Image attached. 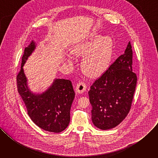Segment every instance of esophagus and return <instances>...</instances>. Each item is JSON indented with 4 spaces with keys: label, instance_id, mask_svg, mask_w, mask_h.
<instances>
[{
    "label": "esophagus",
    "instance_id": "obj_1",
    "mask_svg": "<svg viewBox=\"0 0 158 158\" xmlns=\"http://www.w3.org/2000/svg\"><path fill=\"white\" fill-rule=\"evenodd\" d=\"M87 87V85L85 82L84 81H80L77 84L76 87V91L78 93H82L84 91H85Z\"/></svg>",
    "mask_w": 158,
    "mask_h": 158
}]
</instances>
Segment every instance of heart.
Masks as SVG:
<instances>
[{
	"instance_id": "b5f03b06",
	"label": "heart",
	"mask_w": 158,
	"mask_h": 158,
	"mask_svg": "<svg viewBox=\"0 0 158 158\" xmlns=\"http://www.w3.org/2000/svg\"><path fill=\"white\" fill-rule=\"evenodd\" d=\"M73 54H85L83 62L84 72L89 76H96L107 67L112 56V43L110 38L94 34L84 39L71 48Z\"/></svg>"
}]
</instances>
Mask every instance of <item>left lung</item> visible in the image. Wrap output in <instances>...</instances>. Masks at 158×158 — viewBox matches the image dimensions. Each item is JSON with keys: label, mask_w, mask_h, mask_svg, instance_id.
<instances>
[{"label": "left lung", "mask_w": 158, "mask_h": 158, "mask_svg": "<svg viewBox=\"0 0 158 158\" xmlns=\"http://www.w3.org/2000/svg\"><path fill=\"white\" fill-rule=\"evenodd\" d=\"M131 42L120 56L93 82L88 92L92 109V121L97 127L114 128L127 116L131 109L137 83L132 71Z\"/></svg>", "instance_id": "1"}]
</instances>
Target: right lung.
<instances>
[{"label": "right lung", "mask_w": 158, "mask_h": 158, "mask_svg": "<svg viewBox=\"0 0 158 158\" xmlns=\"http://www.w3.org/2000/svg\"><path fill=\"white\" fill-rule=\"evenodd\" d=\"M34 49L33 41L24 49L20 70L16 77L17 91L32 121L45 131L58 133L69 124L70 110L75 93L71 81L57 79L43 94L35 95L31 93L27 85L22 66Z\"/></svg>", "instance_id": "right-lung-1"}]
</instances>
